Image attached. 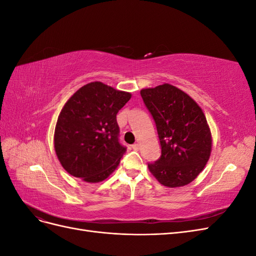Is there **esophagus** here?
<instances>
[{
  "label": "esophagus",
  "mask_w": 256,
  "mask_h": 256,
  "mask_svg": "<svg viewBox=\"0 0 256 256\" xmlns=\"http://www.w3.org/2000/svg\"><path fill=\"white\" fill-rule=\"evenodd\" d=\"M138 147H140V144H138V143H134V144L132 145V148H134V150H138Z\"/></svg>",
  "instance_id": "obj_1"
}]
</instances>
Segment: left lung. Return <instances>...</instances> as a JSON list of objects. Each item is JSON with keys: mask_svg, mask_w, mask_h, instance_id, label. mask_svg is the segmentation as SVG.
Here are the masks:
<instances>
[{"mask_svg": "<svg viewBox=\"0 0 256 256\" xmlns=\"http://www.w3.org/2000/svg\"><path fill=\"white\" fill-rule=\"evenodd\" d=\"M156 122L161 156L150 173L168 188L182 187L203 171L212 152V134L200 106L182 90L164 83L141 90Z\"/></svg>", "mask_w": 256, "mask_h": 256, "instance_id": "left-lung-1", "label": "left lung"}]
</instances>
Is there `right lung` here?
Segmentation results:
<instances>
[{
  "label": "right lung",
  "instance_id": "add662e5",
  "mask_svg": "<svg viewBox=\"0 0 256 256\" xmlns=\"http://www.w3.org/2000/svg\"><path fill=\"white\" fill-rule=\"evenodd\" d=\"M130 98V92L90 82L68 99L56 122L54 150L69 174L99 182L118 168L126 147L118 140L116 114Z\"/></svg>",
  "mask_w": 256,
  "mask_h": 256
}]
</instances>
